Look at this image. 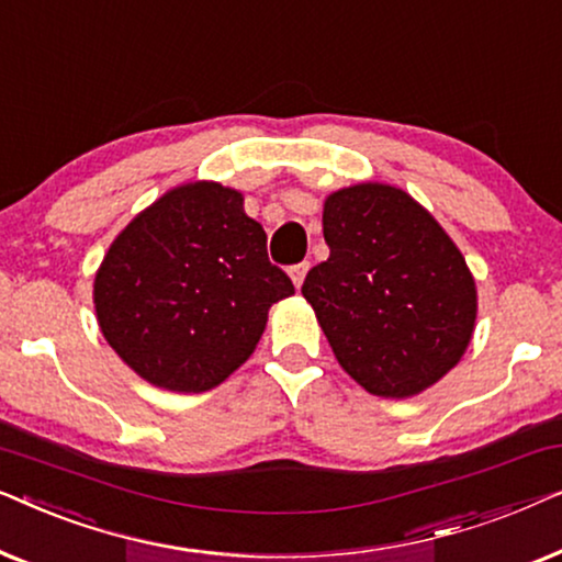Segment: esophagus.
<instances>
[{
	"instance_id": "esophagus-1",
	"label": "esophagus",
	"mask_w": 562,
	"mask_h": 562,
	"mask_svg": "<svg viewBox=\"0 0 562 562\" xmlns=\"http://www.w3.org/2000/svg\"><path fill=\"white\" fill-rule=\"evenodd\" d=\"M306 271H310V263H306V260H304V263H296V266L289 268V276H291V281H294L296 289H302Z\"/></svg>"
}]
</instances>
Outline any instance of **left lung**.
Listing matches in <instances>:
<instances>
[{"label": "left lung", "instance_id": "left-lung-1", "mask_svg": "<svg viewBox=\"0 0 562 562\" xmlns=\"http://www.w3.org/2000/svg\"><path fill=\"white\" fill-rule=\"evenodd\" d=\"M329 258L302 294L340 366L366 391L406 398L463 358L475 283L432 214L402 189L358 183L327 196Z\"/></svg>", "mask_w": 562, "mask_h": 562}]
</instances>
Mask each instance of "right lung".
<instances>
[{
    "instance_id": "add662e5",
    "label": "right lung",
    "mask_w": 562,
    "mask_h": 562,
    "mask_svg": "<svg viewBox=\"0 0 562 562\" xmlns=\"http://www.w3.org/2000/svg\"><path fill=\"white\" fill-rule=\"evenodd\" d=\"M291 294L243 194L212 181L168 191L137 214L94 281L106 342L153 386L179 394H202L240 368L271 304Z\"/></svg>"
}]
</instances>
